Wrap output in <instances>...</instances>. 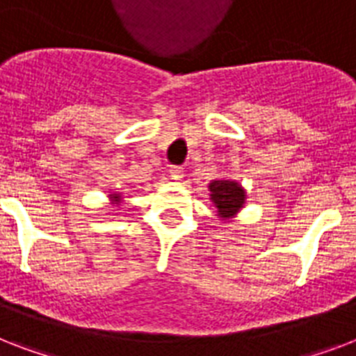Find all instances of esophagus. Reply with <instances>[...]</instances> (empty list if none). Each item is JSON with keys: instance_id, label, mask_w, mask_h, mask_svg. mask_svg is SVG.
<instances>
[{"instance_id": "esophagus-1", "label": "esophagus", "mask_w": 356, "mask_h": 356, "mask_svg": "<svg viewBox=\"0 0 356 356\" xmlns=\"http://www.w3.org/2000/svg\"><path fill=\"white\" fill-rule=\"evenodd\" d=\"M170 177H172L173 181H181V179L184 177V170L181 166H172L170 168Z\"/></svg>"}]
</instances>
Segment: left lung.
<instances>
[{
    "mask_svg": "<svg viewBox=\"0 0 356 356\" xmlns=\"http://www.w3.org/2000/svg\"><path fill=\"white\" fill-rule=\"evenodd\" d=\"M209 188H211V200L214 201L222 218H231L242 209L243 201H245V192L238 183L225 181V179L212 181Z\"/></svg>",
    "mask_w": 356,
    "mask_h": 356,
    "instance_id": "left-lung-1",
    "label": "left lung"
}]
</instances>
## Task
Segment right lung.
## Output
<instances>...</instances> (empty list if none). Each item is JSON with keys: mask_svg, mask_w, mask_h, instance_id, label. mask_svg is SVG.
I'll list each match as a JSON object with an SVG mask.
<instances>
[{"mask_svg": "<svg viewBox=\"0 0 356 356\" xmlns=\"http://www.w3.org/2000/svg\"><path fill=\"white\" fill-rule=\"evenodd\" d=\"M113 197H114V201H120V195H114L113 194Z\"/></svg>", "mask_w": 356, "mask_h": 356, "instance_id": "1", "label": "right lung"}]
</instances>
